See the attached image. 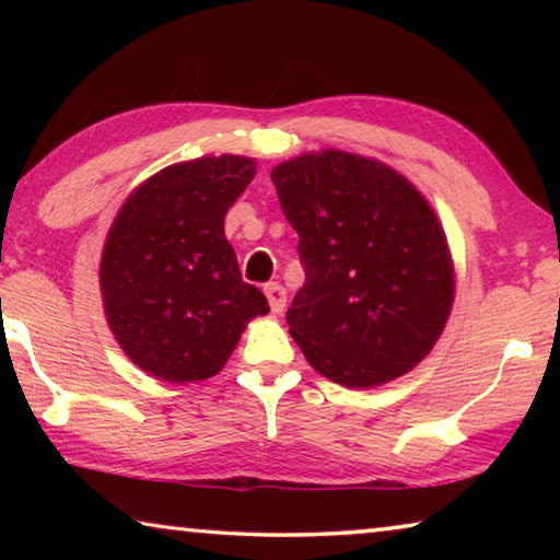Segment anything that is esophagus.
<instances>
[{"label":"esophagus","instance_id":"1","mask_svg":"<svg viewBox=\"0 0 560 560\" xmlns=\"http://www.w3.org/2000/svg\"><path fill=\"white\" fill-rule=\"evenodd\" d=\"M264 293H267V299H269L271 314H283V308H287V289H283L281 283L273 281L264 287Z\"/></svg>","mask_w":560,"mask_h":560}]
</instances>
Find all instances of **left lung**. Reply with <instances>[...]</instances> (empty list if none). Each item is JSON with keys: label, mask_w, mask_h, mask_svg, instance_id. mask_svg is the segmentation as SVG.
Wrapping results in <instances>:
<instances>
[{"label": "left lung", "mask_w": 560, "mask_h": 560, "mask_svg": "<svg viewBox=\"0 0 560 560\" xmlns=\"http://www.w3.org/2000/svg\"><path fill=\"white\" fill-rule=\"evenodd\" d=\"M306 281L287 311L311 365L346 387L405 375L438 343L454 299L428 200L377 160L324 150L271 170Z\"/></svg>", "instance_id": "obj_1"}]
</instances>
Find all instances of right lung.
I'll list each match as a JSON object with an SVG mask.
<instances>
[{
	"label": "right lung",
	"instance_id": "1",
	"mask_svg": "<svg viewBox=\"0 0 560 560\" xmlns=\"http://www.w3.org/2000/svg\"><path fill=\"white\" fill-rule=\"evenodd\" d=\"M252 158L177 163L145 179L113 222L101 259L103 306L132 363L170 383L220 373L267 296L242 279L226 210L252 183Z\"/></svg>",
	"mask_w": 560,
	"mask_h": 560
}]
</instances>
